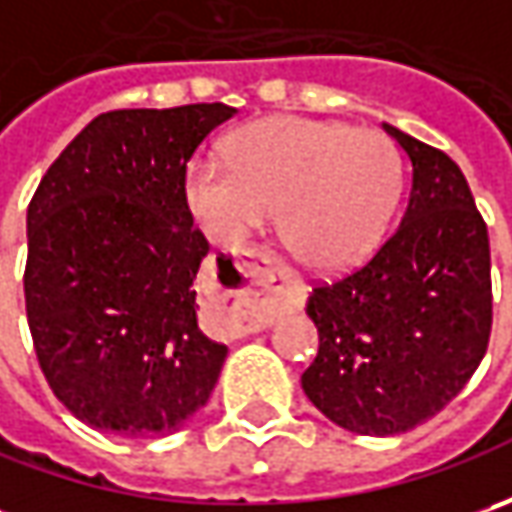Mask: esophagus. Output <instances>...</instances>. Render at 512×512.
I'll list each match as a JSON object with an SVG mask.
<instances>
[{
    "mask_svg": "<svg viewBox=\"0 0 512 512\" xmlns=\"http://www.w3.org/2000/svg\"><path fill=\"white\" fill-rule=\"evenodd\" d=\"M230 282L225 293L227 333L245 336L273 322L279 307H299L305 287L287 276L262 247H247L230 262Z\"/></svg>",
    "mask_w": 512,
    "mask_h": 512,
    "instance_id": "34e87169",
    "label": "esophagus"
}]
</instances>
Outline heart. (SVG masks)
Here are the masks:
<instances>
[{
  "mask_svg": "<svg viewBox=\"0 0 512 512\" xmlns=\"http://www.w3.org/2000/svg\"><path fill=\"white\" fill-rule=\"evenodd\" d=\"M402 153L382 130L305 116H270L227 145V165L187 170V205L216 242H239L279 207L290 250L316 270L364 262L393 222Z\"/></svg>",
  "mask_w": 512,
  "mask_h": 512,
  "instance_id": "obj_1",
  "label": "heart"
}]
</instances>
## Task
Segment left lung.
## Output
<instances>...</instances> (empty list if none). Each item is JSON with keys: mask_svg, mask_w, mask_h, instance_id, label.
<instances>
[{"mask_svg": "<svg viewBox=\"0 0 512 512\" xmlns=\"http://www.w3.org/2000/svg\"><path fill=\"white\" fill-rule=\"evenodd\" d=\"M384 130L413 162L402 225L364 265L313 287L305 307L319 327L307 399L362 436H396L444 410L493 327L490 239L464 173L444 150Z\"/></svg>", "mask_w": 512, "mask_h": 512, "instance_id": "1", "label": "left lung"}]
</instances>
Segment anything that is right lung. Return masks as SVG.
Returning a JSON list of instances; mask_svg holds the SVG:
<instances>
[{
  "mask_svg": "<svg viewBox=\"0 0 512 512\" xmlns=\"http://www.w3.org/2000/svg\"><path fill=\"white\" fill-rule=\"evenodd\" d=\"M236 113L222 102L108 110L42 176L28 205L25 310L50 390L79 422L165 436L205 407L225 344L196 319L207 239L187 162Z\"/></svg>",
  "mask_w": 512,
  "mask_h": 512,
  "instance_id": "obj_1",
  "label": "right lung"
}]
</instances>
